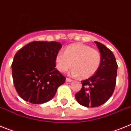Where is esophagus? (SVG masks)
I'll return each mask as SVG.
<instances>
[{
  "instance_id": "obj_1",
  "label": "esophagus",
  "mask_w": 131,
  "mask_h": 131,
  "mask_svg": "<svg viewBox=\"0 0 131 131\" xmlns=\"http://www.w3.org/2000/svg\"><path fill=\"white\" fill-rule=\"evenodd\" d=\"M72 81V80H71L70 78H67V79H66V82H70Z\"/></svg>"
}]
</instances>
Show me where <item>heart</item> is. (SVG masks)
Instances as JSON below:
<instances>
[{"label":"heart","mask_w":131,"mask_h":131,"mask_svg":"<svg viewBox=\"0 0 131 131\" xmlns=\"http://www.w3.org/2000/svg\"><path fill=\"white\" fill-rule=\"evenodd\" d=\"M102 57L99 51L83 43L69 45L64 53L59 52L55 56V65L61 72H66L72 65L71 75L87 79L93 76L99 69ZM73 64H71V63Z\"/></svg>","instance_id":"1"}]
</instances>
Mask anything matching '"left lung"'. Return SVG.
I'll use <instances>...</instances> for the list:
<instances>
[{"label":"left lung","mask_w":131,"mask_h":131,"mask_svg":"<svg viewBox=\"0 0 131 131\" xmlns=\"http://www.w3.org/2000/svg\"><path fill=\"white\" fill-rule=\"evenodd\" d=\"M99 49L102 61L99 69L89 78L82 81V89L75 98L85 107H98L105 103L115 89L117 64L110 49L99 42H95Z\"/></svg>","instance_id":"obj_1"}]
</instances>
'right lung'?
<instances>
[{
	"mask_svg": "<svg viewBox=\"0 0 131 131\" xmlns=\"http://www.w3.org/2000/svg\"><path fill=\"white\" fill-rule=\"evenodd\" d=\"M57 42L34 41L20 49L12 64L14 84L21 99L38 104L52 99L66 78L55 68Z\"/></svg>",
	"mask_w": 131,
	"mask_h": 131,
	"instance_id": "right-lung-1",
	"label": "right lung"
}]
</instances>
